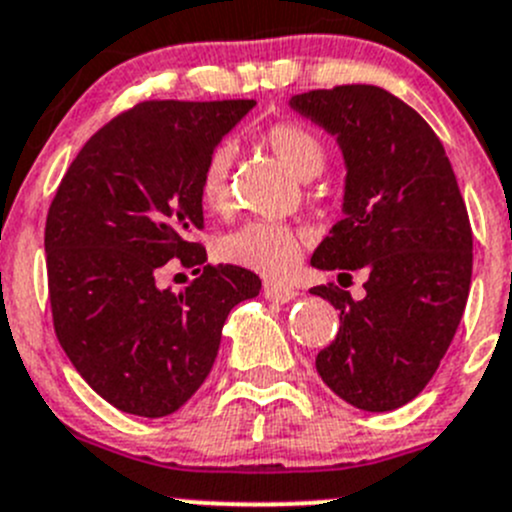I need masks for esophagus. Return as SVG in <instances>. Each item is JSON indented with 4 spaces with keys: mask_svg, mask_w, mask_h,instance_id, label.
Here are the masks:
<instances>
[{
    "mask_svg": "<svg viewBox=\"0 0 512 512\" xmlns=\"http://www.w3.org/2000/svg\"><path fill=\"white\" fill-rule=\"evenodd\" d=\"M262 295H265L267 300L285 305V302L295 300L297 292H295V287L282 285V282H265V287H262Z\"/></svg>",
    "mask_w": 512,
    "mask_h": 512,
    "instance_id": "obj_1",
    "label": "esophagus"
}]
</instances>
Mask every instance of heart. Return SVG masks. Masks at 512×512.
Returning a JSON list of instances; mask_svg holds the SVG:
<instances>
[{"label":"heart","instance_id":"1","mask_svg":"<svg viewBox=\"0 0 512 512\" xmlns=\"http://www.w3.org/2000/svg\"><path fill=\"white\" fill-rule=\"evenodd\" d=\"M262 145L300 180H312L325 167V142L297 122L272 124L262 132ZM232 150L215 147L200 172V200L207 210H222L230 197ZM217 255L237 267H247L267 277H282L300 262L302 235L280 222L252 220L235 227L217 240Z\"/></svg>","mask_w":512,"mask_h":512}]
</instances>
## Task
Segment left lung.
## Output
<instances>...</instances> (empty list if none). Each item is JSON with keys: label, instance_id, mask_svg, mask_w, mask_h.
Returning a JSON list of instances; mask_svg holds the SVG:
<instances>
[{"label": "left lung", "instance_id": "8db88e82", "mask_svg": "<svg viewBox=\"0 0 512 512\" xmlns=\"http://www.w3.org/2000/svg\"><path fill=\"white\" fill-rule=\"evenodd\" d=\"M290 109L335 137L347 172L342 220L310 265L367 275L362 300L310 290L340 310V332L315 367L355 408H403L435 375L468 302L473 232L453 167L430 124L388 89H315Z\"/></svg>", "mask_w": 512, "mask_h": 512}]
</instances>
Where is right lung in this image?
Instances as JSON below:
<instances>
[{
    "instance_id": "1",
    "label": "right lung",
    "mask_w": 512,
    "mask_h": 512,
    "mask_svg": "<svg viewBox=\"0 0 512 512\" xmlns=\"http://www.w3.org/2000/svg\"><path fill=\"white\" fill-rule=\"evenodd\" d=\"M142 102L89 137L69 165L44 230L54 330L89 388L122 413L165 418L215 365L232 307L260 295V277L206 265L200 172L255 107ZM177 256L198 268L185 291L156 287Z\"/></svg>"
}]
</instances>
